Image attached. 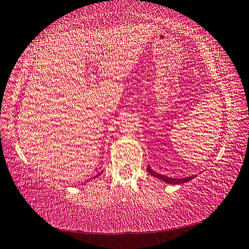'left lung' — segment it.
<instances>
[{
    "label": "left lung",
    "instance_id": "left-lung-1",
    "mask_svg": "<svg viewBox=\"0 0 249 249\" xmlns=\"http://www.w3.org/2000/svg\"><path fill=\"white\" fill-rule=\"evenodd\" d=\"M147 170H148L149 174L153 177H156V178L162 180L163 182H167L169 184H180V183L189 182V181L192 180L196 177V176H192V177H187V178H177L176 179V178H169V177H166L163 175H159V174H157V172H155L153 169H151L149 166L147 167Z\"/></svg>",
    "mask_w": 249,
    "mask_h": 249
}]
</instances>
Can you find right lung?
Returning a JSON list of instances; mask_svg holds the SVG:
<instances>
[{"label":"right lung","instance_id":"obj_1","mask_svg":"<svg viewBox=\"0 0 249 249\" xmlns=\"http://www.w3.org/2000/svg\"><path fill=\"white\" fill-rule=\"evenodd\" d=\"M98 176H99V175H98Z\"/></svg>","mask_w":249,"mask_h":249}]
</instances>
